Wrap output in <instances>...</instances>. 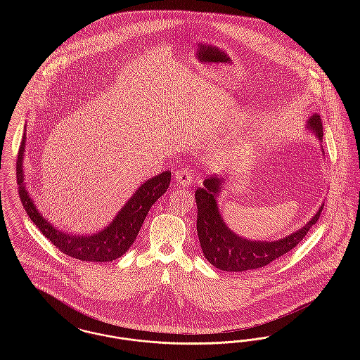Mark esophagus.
Instances as JSON below:
<instances>
[{"mask_svg":"<svg viewBox=\"0 0 360 360\" xmlns=\"http://www.w3.org/2000/svg\"><path fill=\"white\" fill-rule=\"evenodd\" d=\"M175 181L182 185V186H188L193 182V172L188 169H179L175 172Z\"/></svg>","mask_w":360,"mask_h":360,"instance_id":"1","label":"esophagus"}]
</instances>
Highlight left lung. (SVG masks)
Masks as SVG:
<instances>
[{"mask_svg": "<svg viewBox=\"0 0 360 360\" xmlns=\"http://www.w3.org/2000/svg\"><path fill=\"white\" fill-rule=\"evenodd\" d=\"M307 129L320 141L323 140V121L313 113L307 121ZM224 178L212 175L204 181V186L195 190L197 202V233L204 257L210 264L223 271H248L270 264L288 254L305 238L313 224L317 223L324 204L316 214L298 231L281 239L250 240L235 233L224 221L217 198L223 191Z\"/></svg>", "mask_w": 360, "mask_h": 360, "instance_id": "1", "label": "left lung"}]
</instances>
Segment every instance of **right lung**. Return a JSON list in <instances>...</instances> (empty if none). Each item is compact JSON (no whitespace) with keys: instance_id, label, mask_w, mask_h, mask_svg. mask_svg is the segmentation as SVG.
I'll list each match as a JSON object with an SVG mask.
<instances>
[{"instance_id":"right-lung-1","label":"right lung","mask_w":360,"mask_h":360,"mask_svg":"<svg viewBox=\"0 0 360 360\" xmlns=\"http://www.w3.org/2000/svg\"><path fill=\"white\" fill-rule=\"evenodd\" d=\"M25 134L18 151V194L28 217L34 221L40 232L59 248L63 254L84 262L103 263L122 257L136 240L137 233L148 214V210L169 188L172 172H163L141 184L132 197L121 207L115 219L103 229L93 235H71L53 226L34 205L32 197L25 188L24 181V153Z\"/></svg>"}]
</instances>
